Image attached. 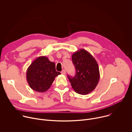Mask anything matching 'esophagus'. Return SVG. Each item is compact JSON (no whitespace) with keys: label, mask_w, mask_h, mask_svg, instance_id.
<instances>
[{"label":"esophagus","mask_w":132,"mask_h":132,"mask_svg":"<svg viewBox=\"0 0 132 132\" xmlns=\"http://www.w3.org/2000/svg\"><path fill=\"white\" fill-rule=\"evenodd\" d=\"M61 73L62 74H63V75H65V73H66V71H65V70L64 69V70H63L62 71V72H61Z\"/></svg>","instance_id":"esophagus-1"}]
</instances>
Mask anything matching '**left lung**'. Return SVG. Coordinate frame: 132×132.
Listing matches in <instances>:
<instances>
[{
  "instance_id": "obj_1",
  "label": "left lung",
  "mask_w": 132,
  "mask_h": 132,
  "mask_svg": "<svg viewBox=\"0 0 132 132\" xmlns=\"http://www.w3.org/2000/svg\"><path fill=\"white\" fill-rule=\"evenodd\" d=\"M72 61L76 73L73 77L68 76L71 85L77 93L85 95L97 86L100 79L98 64L87 51L80 49L72 55Z\"/></svg>"
}]
</instances>
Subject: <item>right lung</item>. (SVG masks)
Wrapping results in <instances>:
<instances>
[{"label": "right lung", "mask_w": 132, "mask_h": 132, "mask_svg": "<svg viewBox=\"0 0 132 132\" xmlns=\"http://www.w3.org/2000/svg\"><path fill=\"white\" fill-rule=\"evenodd\" d=\"M60 74L56 70L54 62L50 61L45 56H40L27 69L26 77L32 89L44 92L51 87L55 78Z\"/></svg>", "instance_id": "right-lung-1"}]
</instances>
